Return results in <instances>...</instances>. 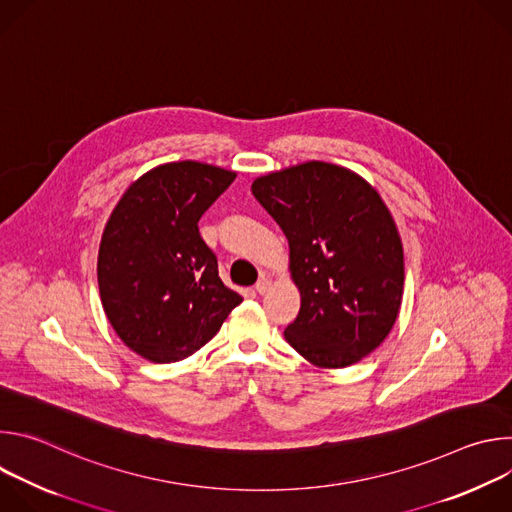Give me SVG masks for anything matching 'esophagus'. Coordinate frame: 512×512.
<instances>
[{
  "instance_id": "1",
  "label": "esophagus",
  "mask_w": 512,
  "mask_h": 512,
  "mask_svg": "<svg viewBox=\"0 0 512 512\" xmlns=\"http://www.w3.org/2000/svg\"><path fill=\"white\" fill-rule=\"evenodd\" d=\"M269 285H271V281H269L267 277H261V279L255 283V291H257V294H265V291L269 289Z\"/></svg>"
}]
</instances>
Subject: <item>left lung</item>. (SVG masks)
<instances>
[{
	"mask_svg": "<svg viewBox=\"0 0 512 512\" xmlns=\"http://www.w3.org/2000/svg\"><path fill=\"white\" fill-rule=\"evenodd\" d=\"M251 192L289 243L302 296L285 340L320 369L371 354L397 320L405 281L401 237L379 192L326 162L271 172Z\"/></svg>",
	"mask_w": 512,
	"mask_h": 512,
	"instance_id": "obj_1",
	"label": "left lung"
}]
</instances>
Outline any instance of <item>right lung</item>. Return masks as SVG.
<instances>
[{"label":"right lung","mask_w":512,"mask_h":512,"mask_svg":"<svg viewBox=\"0 0 512 512\" xmlns=\"http://www.w3.org/2000/svg\"><path fill=\"white\" fill-rule=\"evenodd\" d=\"M237 178L200 162L162 164L121 196L103 231L97 277L103 310L123 340L152 362L194 354L243 298L218 277L200 216Z\"/></svg>","instance_id":"1"}]
</instances>
